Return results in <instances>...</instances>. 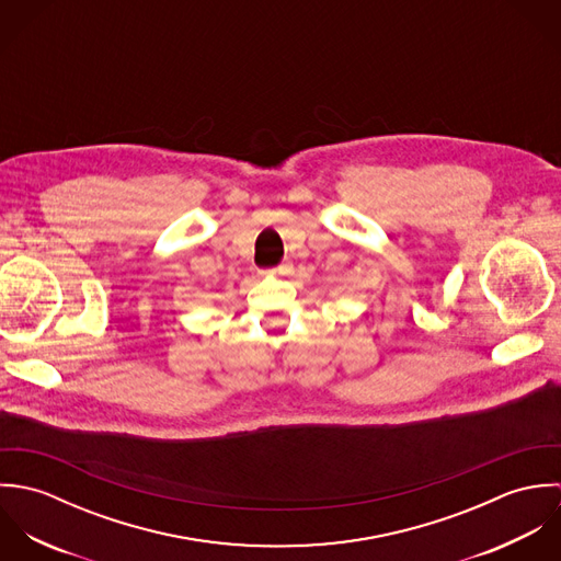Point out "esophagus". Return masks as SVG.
I'll use <instances>...</instances> for the list:
<instances>
[{
  "instance_id": "34e87169",
  "label": "esophagus",
  "mask_w": 561,
  "mask_h": 561,
  "mask_svg": "<svg viewBox=\"0 0 561 561\" xmlns=\"http://www.w3.org/2000/svg\"><path fill=\"white\" fill-rule=\"evenodd\" d=\"M263 274H267V276H276V274H285V267L283 265H278V267H272V270H265Z\"/></svg>"
}]
</instances>
